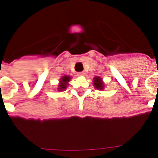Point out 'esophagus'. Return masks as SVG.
<instances>
[{
    "mask_svg": "<svg viewBox=\"0 0 158 158\" xmlns=\"http://www.w3.org/2000/svg\"><path fill=\"white\" fill-rule=\"evenodd\" d=\"M85 74H86L85 72L82 71V72H79V73L78 74H79V76H85Z\"/></svg>",
    "mask_w": 158,
    "mask_h": 158,
    "instance_id": "obj_1",
    "label": "esophagus"
}]
</instances>
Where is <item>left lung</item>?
I'll return each instance as SVG.
<instances>
[{
  "mask_svg": "<svg viewBox=\"0 0 158 158\" xmlns=\"http://www.w3.org/2000/svg\"><path fill=\"white\" fill-rule=\"evenodd\" d=\"M94 85L96 89H100V90H103L104 89L103 82H102V79L100 77H94Z\"/></svg>",
  "mask_w": 158,
  "mask_h": 158,
  "instance_id": "obj_1",
  "label": "left lung"
}]
</instances>
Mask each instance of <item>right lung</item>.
I'll use <instances>...</instances> for the list:
<instances>
[{"instance_id": "1", "label": "right lung", "mask_w": 158, "mask_h": 158, "mask_svg": "<svg viewBox=\"0 0 158 158\" xmlns=\"http://www.w3.org/2000/svg\"><path fill=\"white\" fill-rule=\"evenodd\" d=\"M70 81V76H68V75H64L60 79V81L59 86H58V91H63L67 88V85H68V83Z\"/></svg>"}]
</instances>
